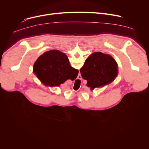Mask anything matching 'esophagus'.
Listing matches in <instances>:
<instances>
[{
	"label": "esophagus",
	"mask_w": 149,
	"mask_h": 149,
	"mask_svg": "<svg viewBox=\"0 0 149 149\" xmlns=\"http://www.w3.org/2000/svg\"><path fill=\"white\" fill-rule=\"evenodd\" d=\"M79 77H81V75H79ZM79 79H80V78H79Z\"/></svg>",
	"instance_id": "1"
}]
</instances>
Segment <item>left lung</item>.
<instances>
[{
  "instance_id": "obj_1",
  "label": "left lung",
  "mask_w": 149,
  "mask_h": 149,
  "mask_svg": "<svg viewBox=\"0 0 149 149\" xmlns=\"http://www.w3.org/2000/svg\"><path fill=\"white\" fill-rule=\"evenodd\" d=\"M92 90L112 82L116 77L117 63L112 57L101 52L92 54L86 60L80 70Z\"/></svg>"
}]
</instances>
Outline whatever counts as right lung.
Here are the masks:
<instances>
[{
	"instance_id": "obj_1",
	"label": "right lung",
	"mask_w": 149,
	"mask_h": 149,
	"mask_svg": "<svg viewBox=\"0 0 149 149\" xmlns=\"http://www.w3.org/2000/svg\"><path fill=\"white\" fill-rule=\"evenodd\" d=\"M35 72L45 85L59 86L68 79H75L79 70L69 64L67 56L58 50L45 52L35 63Z\"/></svg>"
}]
</instances>
